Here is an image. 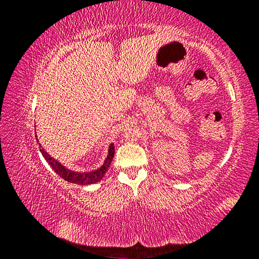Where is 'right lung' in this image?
I'll list each match as a JSON object with an SVG mask.
<instances>
[{
    "mask_svg": "<svg viewBox=\"0 0 259 259\" xmlns=\"http://www.w3.org/2000/svg\"><path fill=\"white\" fill-rule=\"evenodd\" d=\"M40 151L42 153V155L45 159L47 160L48 163L52 168V170H55V172L57 175H59V176L65 179L66 182L69 183H74V184H78V185H89V184H94V183H97L99 182L100 179L104 177L105 172L107 171L109 164H111V162L113 160V156H114V144H111L108 148V154L106 160H105L104 164L98 168L97 170H95V171H90V172H76V171H72V170L67 169L66 166H64L63 164H60L58 161H56L55 159H52V157L48 154V153L43 150V148H40Z\"/></svg>",
    "mask_w": 259,
    "mask_h": 259,
    "instance_id": "obj_1",
    "label": "right lung"
}]
</instances>
